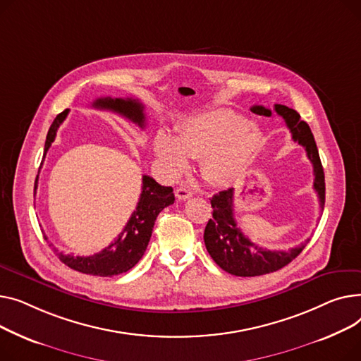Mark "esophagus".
<instances>
[{
  "label": "esophagus",
  "instance_id": "1",
  "mask_svg": "<svg viewBox=\"0 0 361 361\" xmlns=\"http://www.w3.org/2000/svg\"><path fill=\"white\" fill-rule=\"evenodd\" d=\"M176 198H179V200H182V201H185V200H188V198H190L192 197V190H190L189 188H186V186H179L178 189H176Z\"/></svg>",
  "mask_w": 361,
  "mask_h": 361
}]
</instances>
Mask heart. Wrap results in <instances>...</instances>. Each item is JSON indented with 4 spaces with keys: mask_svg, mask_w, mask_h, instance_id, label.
I'll list each match as a JSON object with an SVG mask.
<instances>
[{
    "mask_svg": "<svg viewBox=\"0 0 361 361\" xmlns=\"http://www.w3.org/2000/svg\"><path fill=\"white\" fill-rule=\"evenodd\" d=\"M261 133L245 116L211 108L190 114L176 126V135L160 130L154 152L171 173L185 171L189 157H200L201 173L213 185L236 180L255 159Z\"/></svg>",
    "mask_w": 361,
    "mask_h": 361,
    "instance_id": "b5f03b06",
    "label": "heart"
}]
</instances>
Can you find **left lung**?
I'll use <instances>...</instances> for the list:
<instances>
[{
  "mask_svg": "<svg viewBox=\"0 0 361 361\" xmlns=\"http://www.w3.org/2000/svg\"><path fill=\"white\" fill-rule=\"evenodd\" d=\"M250 111L257 115L271 116L272 112L264 106H252ZM274 111L286 121L291 138L305 147L306 154L313 164L314 182L313 188L319 197L321 208L325 205V175L321 163L319 152L313 138L309 125L300 119V115L284 104H275ZM233 194L235 189L228 188L211 198L213 219H209L205 231L204 242L208 253L214 262L231 275L238 277H258L274 271H279L288 265L307 245L309 239L298 247L290 250H268L255 245L246 238L235 220L233 209Z\"/></svg>",
  "mask_w": 361,
  "mask_h": 361,
  "instance_id": "obj_1",
  "label": "left lung"
}]
</instances>
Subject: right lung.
Returning a JSON list of instances; mask_svg holds the SVG:
<instances>
[{"mask_svg": "<svg viewBox=\"0 0 361 361\" xmlns=\"http://www.w3.org/2000/svg\"><path fill=\"white\" fill-rule=\"evenodd\" d=\"M93 108L119 114L137 123L140 128L145 126L144 104L138 99L99 97L93 102ZM68 112L70 111L66 109L54 119L47 135L44 159L56 137L59 125L67 118ZM37 176L35 182V190L37 188ZM173 202L175 194L172 186H161L153 178L144 175L142 190L137 208L114 243L92 257H73L54 247L55 255L62 264H66L71 269L89 275H97V277H114V275L130 271L142 258L147 245L150 242L154 221L160 214V211L167 205H172Z\"/></svg>", "mask_w": 361, "mask_h": 361, "instance_id": "1", "label": "right lung"}]
</instances>
